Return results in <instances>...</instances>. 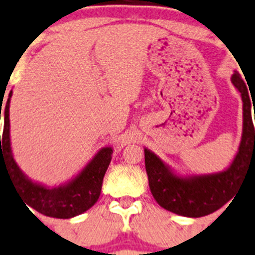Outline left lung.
<instances>
[{"label":"left lung","instance_id":"obj_1","mask_svg":"<svg viewBox=\"0 0 255 255\" xmlns=\"http://www.w3.org/2000/svg\"><path fill=\"white\" fill-rule=\"evenodd\" d=\"M243 100V136L233 160L226 170L213 174L181 175L144 147L149 188L159 206L188 218H200L217 211L240 189L244 176L255 170V131L252 101L245 81L237 71L231 78ZM255 113V111H254Z\"/></svg>","mask_w":255,"mask_h":255}]
</instances>
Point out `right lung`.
<instances>
[{
  "label": "right lung",
  "instance_id": "1",
  "mask_svg": "<svg viewBox=\"0 0 255 255\" xmlns=\"http://www.w3.org/2000/svg\"><path fill=\"white\" fill-rule=\"evenodd\" d=\"M12 91L3 104V133L0 136V171H7L15 188L22 194L25 206L32 207L46 217L68 219L89 210L101 194L102 181L111 162L113 147L105 146L97 151L83 170L71 180L58 187H46L29 179L15 162L10 142V119L8 109ZM0 110H2V105ZM1 119V111H0Z\"/></svg>",
  "mask_w": 255,
  "mask_h": 255
}]
</instances>
